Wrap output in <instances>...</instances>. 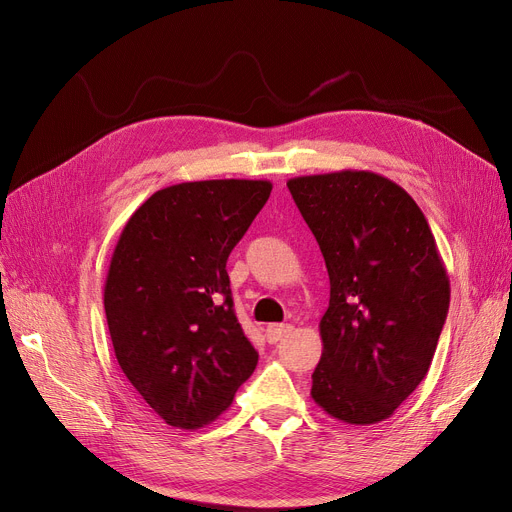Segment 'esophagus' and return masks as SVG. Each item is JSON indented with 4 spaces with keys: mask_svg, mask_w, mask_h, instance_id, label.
Masks as SVG:
<instances>
[{
    "mask_svg": "<svg viewBox=\"0 0 512 512\" xmlns=\"http://www.w3.org/2000/svg\"><path fill=\"white\" fill-rule=\"evenodd\" d=\"M292 330H294V328H292L290 324H272V326H267L265 338H267V342L276 344V342H280L286 334H290Z\"/></svg>",
    "mask_w": 512,
    "mask_h": 512,
    "instance_id": "obj_1",
    "label": "esophagus"
}]
</instances>
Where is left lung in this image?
I'll use <instances>...</instances> for the list:
<instances>
[{
	"label": "left lung",
	"mask_w": 512,
	"mask_h": 512,
	"mask_svg": "<svg viewBox=\"0 0 512 512\" xmlns=\"http://www.w3.org/2000/svg\"><path fill=\"white\" fill-rule=\"evenodd\" d=\"M286 186L330 276L311 396L338 421L380 423L421 384L444 328L450 280L436 238L405 188L380 174L342 170Z\"/></svg>",
	"instance_id": "1"
}]
</instances>
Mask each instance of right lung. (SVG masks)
Returning <instances> with one entry per match:
<instances>
[{"label":"right lung","mask_w":512,"mask_h":512,"mask_svg":"<svg viewBox=\"0 0 512 512\" xmlns=\"http://www.w3.org/2000/svg\"><path fill=\"white\" fill-rule=\"evenodd\" d=\"M270 193L267 180L174 184L134 211L118 238L103 290L114 353L172 427L218 419L257 367L226 261Z\"/></svg>","instance_id":"add662e5"}]
</instances>
